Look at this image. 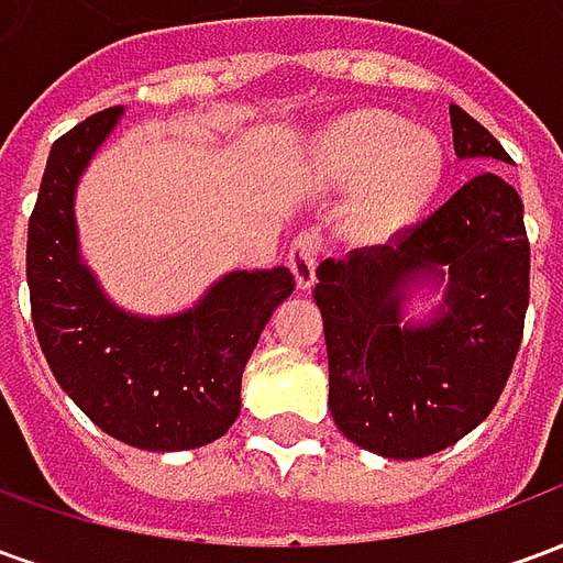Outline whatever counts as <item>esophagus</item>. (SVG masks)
<instances>
[{
  "label": "esophagus",
  "instance_id": "esophagus-1",
  "mask_svg": "<svg viewBox=\"0 0 563 563\" xmlns=\"http://www.w3.org/2000/svg\"><path fill=\"white\" fill-rule=\"evenodd\" d=\"M317 265H319V244L313 234H298L289 246V268L295 274L298 289L307 292L317 283Z\"/></svg>",
  "mask_w": 563,
  "mask_h": 563
}]
</instances>
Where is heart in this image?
Masks as SVG:
<instances>
[{
	"mask_svg": "<svg viewBox=\"0 0 563 563\" xmlns=\"http://www.w3.org/2000/svg\"><path fill=\"white\" fill-rule=\"evenodd\" d=\"M322 168L338 184H362L353 222L386 234L410 222L446 177V153L437 135L386 111L341 117L322 139Z\"/></svg>",
	"mask_w": 563,
	"mask_h": 563,
	"instance_id": "b5f03b06",
	"label": "heart"
}]
</instances>
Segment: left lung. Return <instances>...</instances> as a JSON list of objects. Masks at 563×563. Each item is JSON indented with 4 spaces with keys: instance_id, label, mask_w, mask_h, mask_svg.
<instances>
[{
    "instance_id": "left-lung-1",
    "label": "left lung",
    "mask_w": 563,
    "mask_h": 563,
    "mask_svg": "<svg viewBox=\"0 0 563 563\" xmlns=\"http://www.w3.org/2000/svg\"><path fill=\"white\" fill-rule=\"evenodd\" d=\"M459 159L509 162L500 141L449 108ZM531 244L519 192L476 174L395 244L325 258L317 298L329 350V410L355 446L424 459L471 434L507 386L528 310ZM444 289L424 323L409 298Z\"/></svg>"
}]
</instances>
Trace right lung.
<instances>
[{"label":"right lung","mask_w":563,"mask_h":563,"mask_svg":"<svg viewBox=\"0 0 563 563\" xmlns=\"http://www.w3.org/2000/svg\"><path fill=\"white\" fill-rule=\"evenodd\" d=\"M120 117H87L51 147L26 241L32 322L56 383L104 434L147 452L198 449L241 413L244 367L295 277L283 265L229 271L165 317L114 305L80 256L75 196Z\"/></svg>","instance_id":"add662e5"}]
</instances>
